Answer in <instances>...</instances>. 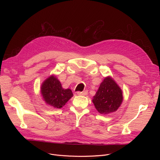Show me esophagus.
<instances>
[{
    "label": "esophagus",
    "mask_w": 160,
    "mask_h": 160,
    "mask_svg": "<svg viewBox=\"0 0 160 160\" xmlns=\"http://www.w3.org/2000/svg\"><path fill=\"white\" fill-rule=\"evenodd\" d=\"M77 94L78 95H81V96H86V95H88V91H82V92L78 91V92H77Z\"/></svg>",
    "instance_id": "esophagus-1"
}]
</instances>
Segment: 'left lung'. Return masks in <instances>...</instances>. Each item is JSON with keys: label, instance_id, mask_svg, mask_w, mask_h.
Wrapping results in <instances>:
<instances>
[{"label": "left lung", "instance_id": "obj_1", "mask_svg": "<svg viewBox=\"0 0 160 160\" xmlns=\"http://www.w3.org/2000/svg\"><path fill=\"white\" fill-rule=\"evenodd\" d=\"M122 100V89L110 76H108L100 83L92 102L98 113L107 115L118 110Z\"/></svg>", "mask_w": 160, "mask_h": 160}]
</instances>
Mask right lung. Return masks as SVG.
<instances>
[{
  "mask_svg": "<svg viewBox=\"0 0 160 160\" xmlns=\"http://www.w3.org/2000/svg\"><path fill=\"white\" fill-rule=\"evenodd\" d=\"M41 95L47 106L61 108L72 97L70 89H63L55 75L52 74L43 81L41 86Z\"/></svg>",
  "mask_w": 160,
  "mask_h": 160,
  "instance_id": "1",
  "label": "right lung"
}]
</instances>
